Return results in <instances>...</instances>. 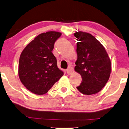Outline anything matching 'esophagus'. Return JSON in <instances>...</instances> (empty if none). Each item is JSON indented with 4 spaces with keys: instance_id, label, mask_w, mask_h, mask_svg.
<instances>
[{
    "instance_id": "34e87169",
    "label": "esophagus",
    "mask_w": 129,
    "mask_h": 129,
    "mask_svg": "<svg viewBox=\"0 0 129 129\" xmlns=\"http://www.w3.org/2000/svg\"><path fill=\"white\" fill-rule=\"evenodd\" d=\"M66 72L68 75H71L74 72V68L72 67H69L68 69L66 70Z\"/></svg>"
}]
</instances>
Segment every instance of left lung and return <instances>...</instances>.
I'll use <instances>...</instances> for the list:
<instances>
[{"label":"left lung","mask_w":129,"mask_h":129,"mask_svg":"<svg viewBox=\"0 0 129 129\" xmlns=\"http://www.w3.org/2000/svg\"><path fill=\"white\" fill-rule=\"evenodd\" d=\"M74 36L78 41L75 71L81 75L82 80L77 88L83 94H94L101 91L108 81L110 58L103 46L92 35L78 31Z\"/></svg>","instance_id":"8db88e82"}]
</instances>
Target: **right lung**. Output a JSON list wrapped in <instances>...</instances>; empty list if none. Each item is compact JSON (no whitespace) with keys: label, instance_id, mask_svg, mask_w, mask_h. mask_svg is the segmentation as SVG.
Wrapping results in <instances>:
<instances>
[{"label":"right lung","instance_id":"1","mask_svg":"<svg viewBox=\"0 0 129 129\" xmlns=\"http://www.w3.org/2000/svg\"><path fill=\"white\" fill-rule=\"evenodd\" d=\"M61 33L47 31L39 35L25 47L20 57L18 75L27 90L38 95L47 93L64 73L52 54L54 43Z\"/></svg>","mask_w":129,"mask_h":129}]
</instances>
